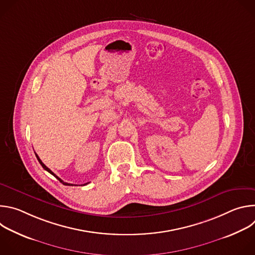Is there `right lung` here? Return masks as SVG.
<instances>
[{"mask_svg": "<svg viewBox=\"0 0 255 255\" xmlns=\"http://www.w3.org/2000/svg\"><path fill=\"white\" fill-rule=\"evenodd\" d=\"M35 155H36V157H37V159H38L39 163H40V164L42 165V167H43V168H44L45 170H47V171H48L49 173H51L52 175H54V176H55V177H56V178H57V179H58L59 181H61V183H62L63 185H65V186H74V185H71V184H67V183H64V181H63V180H61V179H60V178H59V177H58V176H57L56 174H54V173H53V172H52V171H51V170H50V169H49V168H48V167H47V166H46V165H45V164H44V163H43V162L41 161V159L39 158V156H38L37 154H36V153H35Z\"/></svg>", "mask_w": 255, "mask_h": 255, "instance_id": "1", "label": "right lung"}]
</instances>
